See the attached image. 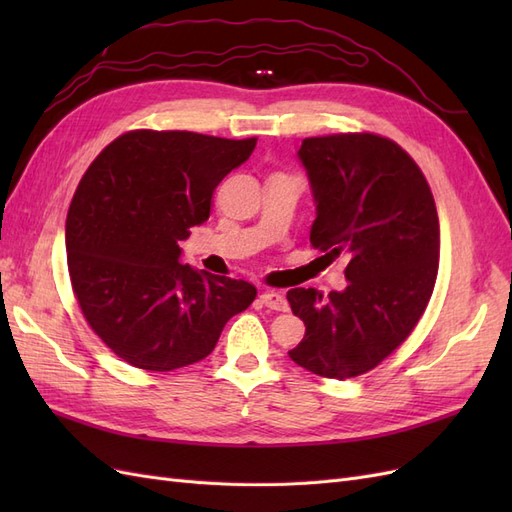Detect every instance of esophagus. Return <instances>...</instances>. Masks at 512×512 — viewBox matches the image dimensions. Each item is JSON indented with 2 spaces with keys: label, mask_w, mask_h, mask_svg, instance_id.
Listing matches in <instances>:
<instances>
[{
  "label": "esophagus",
  "mask_w": 512,
  "mask_h": 512,
  "mask_svg": "<svg viewBox=\"0 0 512 512\" xmlns=\"http://www.w3.org/2000/svg\"><path fill=\"white\" fill-rule=\"evenodd\" d=\"M260 303L265 305V307L275 309V312H286V309H288V301L282 297L280 292H275V290L262 292V294H260Z\"/></svg>",
  "instance_id": "esophagus-1"
}]
</instances>
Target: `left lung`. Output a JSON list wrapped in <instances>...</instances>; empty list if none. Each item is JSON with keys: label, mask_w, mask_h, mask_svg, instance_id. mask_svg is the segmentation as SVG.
Returning a JSON list of instances; mask_svg holds the SVG:
<instances>
[{"label": "left lung", "mask_w": 512, "mask_h": 512, "mask_svg": "<svg viewBox=\"0 0 512 512\" xmlns=\"http://www.w3.org/2000/svg\"><path fill=\"white\" fill-rule=\"evenodd\" d=\"M297 156L316 203L309 241L348 256V286L329 299L288 290L305 322L288 354L312 374L346 380L382 363L423 316L438 275V211L421 168L389 138H305Z\"/></svg>", "instance_id": "8db88e82"}]
</instances>
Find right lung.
Returning a JSON list of instances; mask_svg holds the SVG:
<instances>
[{
	"label": "right lung",
	"mask_w": 512,
	"mask_h": 512,
	"mask_svg": "<svg viewBox=\"0 0 512 512\" xmlns=\"http://www.w3.org/2000/svg\"><path fill=\"white\" fill-rule=\"evenodd\" d=\"M254 147L256 138L136 130L87 168L68 209V271L89 327L119 359L149 371L203 361L256 299L252 284L183 265L179 247Z\"/></svg>",
	"instance_id": "obj_1"
}]
</instances>
